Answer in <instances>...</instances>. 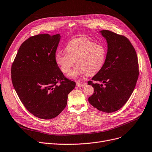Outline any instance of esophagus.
<instances>
[{
    "label": "esophagus",
    "mask_w": 152,
    "mask_h": 152,
    "mask_svg": "<svg viewBox=\"0 0 152 152\" xmlns=\"http://www.w3.org/2000/svg\"><path fill=\"white\" fill-rule=\"evenodd\" d=\"M86 84L85 83H80V82H77L76 83V86L77 87H84Z\"/></svg>",
    "instance_id": "obj_1"
}]
</instances>
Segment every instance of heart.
Masks as SVG:
<instances>
[{
	"label": "heart",
	"instance_id": "b5f03b06",
	"mask_svg": "<svg viewBox=\"0 0 152 152\" xmlns=\"http://www.w3.org/2000/svg\"><path fill=\"white\" fill-rule=\"evenodd\" d=\"M65 50L66 53H56L55 61L65 74L69 73L76 61L77 66L69 75L72 79H76L87 75H94L104 65L107 55L105 48L87 37L71 40Z\"/></svg>",
	"mask_w": 152,
	"mask_h": 152
}]
</instances>
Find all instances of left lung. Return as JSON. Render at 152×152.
I'll return each mask as SVG.
<instances>
[{
  "label": "left lung",
  "instance_id": "1",
  "mask_svg": "<svg viewBox=\"0 0 152 152\" xmlns=\"http://www.w3.org/2000/svg\"><path fill=\"white\" fill-rule=\"evenodd\" d=\"M107 43L104 65L89 85L94 93L89 102L97 110L112 113L120 109L132 94L139 76L137 56L128 39L108 30L100 31Z\"/></svg>",
  "mask_w": 152,
  "mask_h": 152
}]
</instances>
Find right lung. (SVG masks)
<instances>
[{
    "label": "right lung",
    "mask_w": 152,
    "mask_h": 152,
    "mask_svg": "<svg viewBox=\"0 0 152 152\" xmlns=\"http://www.w3.org/2000/svg\"><path fill=\"white\" fill-rule=\"evenodd\" d=\"M60 39V34L29 37L21 45L12 66V81L20 100L31 113L43 119L61 112L76 86L55 61Z\"/></svg>",
    "instance_id": "1"
}]
</instances>
